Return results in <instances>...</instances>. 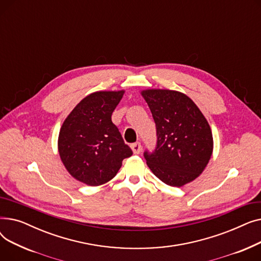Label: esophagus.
I'll use <instances>...</instances> for the list:
<instances>
[{
  "label": "esophagus",
  "instance_id": "1",
  "mask_svg": "<svg viewBox=\"0 0 261 261\" xmlns=\"http://www.w3.org/2000/svg\"><path fill=\"white\" fill-rule=\"evenodd\" d=\"M131 149L134 154H139L142 151V145L141 143H134L131 145Z\"/></svg>",
  "mask_w": 261,
  "mask_h": 261
}]
</instances>
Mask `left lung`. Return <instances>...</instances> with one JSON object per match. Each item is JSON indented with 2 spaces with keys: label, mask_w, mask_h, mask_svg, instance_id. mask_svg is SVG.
I'll use <instances>...</instances> for the list:
<instances>
[{
  "label": "left lung",
  "mask_w": 261,
  "mask_h": 261,
  "mask_svg": "<svg viewBox=\"0 0 261 261\" xmlns=\"http://www.w3.org/2000/svg\"><path fill=\"white\" fill-rule=\"evenodd\" d=\"M156 126L158 145L145 152L147 165L169 186L182 187L204 171L214 150L213 133L198 106L182 92L167 89L141 91Z\"/></svg>",
  "instance_id": "left-lung-1"
}]
</instances>
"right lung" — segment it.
<instances>
[{"label": "right lung", "instance_id": "right-lung-1", "mask_svg": "<svg viewBox=\"0 0 261 261\" xmlns=\"http://www.w3.org/2000/svg\"><path fill=\"white\" fill-rule=\"evenodd\" d=\"M125 90L89 94L66 116L58 136V152L67 172L89 186L102 185L132 155L111 120Z\"/></svg>", "mask_w": 261, "mask_h": 261}]
</instances>
